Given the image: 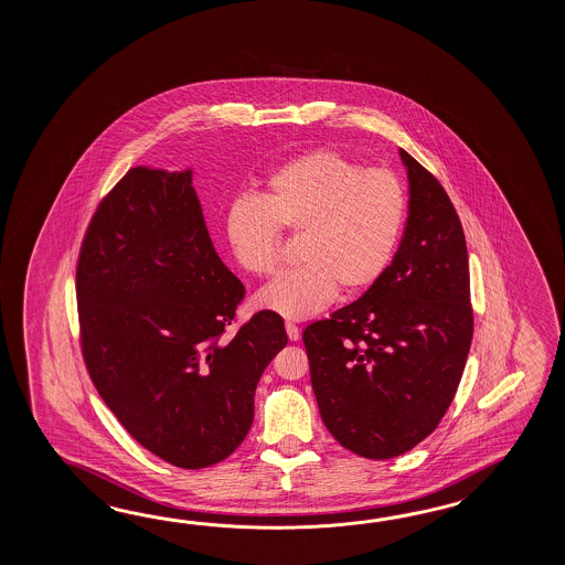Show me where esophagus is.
<instances>
[{
	"label": "esophagus",
	"mask_w": 565,
	"mask_h": 565,
	"mask_svg": "<svg viewBox=\"0 0 565 565\" xmlns=\"http://www.w3.org/2000/svg\"><path fill=\"white\" fill-rule=\"evenodd\" d=\"M285 329H287V335L290 341H299L300 329L295 323L285 324Z\"/></svg>",
	"instance_id": "esophagus-1"
}]
</instances>
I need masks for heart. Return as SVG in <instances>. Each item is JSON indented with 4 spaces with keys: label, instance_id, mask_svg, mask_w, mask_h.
Instances as JSON below:
<instances>
[{
    "label": "heart",
    "instance_id": "obj_1",
    "mask_svg": "<svg viewBox=\"0 0 565 565\" xmlns=\"http://www.w3.org/2000/svg\"><path fill=\"white\" fill-rule=\"evenodd\" d=\"M406 217L408 198L394 171L317 149L275 169L263 200L236 198L224 232L234 260L254 277H268L280 265V228L302 234V265L256 297L260 309L300 321L329 307L339 287L358 295L377 285L396 256Z\"/></svg>",
    "mask_w": 565,
    "mask_h": 565
}]
</instances>
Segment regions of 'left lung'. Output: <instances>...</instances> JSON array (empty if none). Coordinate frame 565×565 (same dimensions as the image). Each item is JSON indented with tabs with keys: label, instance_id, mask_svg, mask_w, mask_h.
Listing matches in <instances>:
<instances>
[{
	"label": "left lung",
	"instance_id": "1",
	"mask_svg": "<svg viewBox=\"0 0 565 565\" xmlns=\"http://www.w3.org/2000/svg\"><path fill=\"white\" fill-rule=\"evenodd\" d=\"M408 220L382 280L302 333L327 430L360 457H399L436 430L472 341L469 254L445 188L399 149Z\"/></svg>",
	"mask_w": 565,
	"mask_h": 565
}]
</instances>
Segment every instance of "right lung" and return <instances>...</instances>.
Instances as JSON below:
<instances>
[{"instance_id":"1","label":"right lung","mask_w":565,"mask_h":565,"mask_svg":"<svg viewBox=\"0 0 565 565\" xmlns=\"http://www.w3.org/2000/svg\"><path fill=\"white\" fill-rule=\"evenodd\" d=\"M242 299L192 169L132 168L103 198L76 265L83 358L125 430L173 467L205 469L242 445L258 380L287 345L273 311L226 335Z\"/></svg>"}]
</instances>
